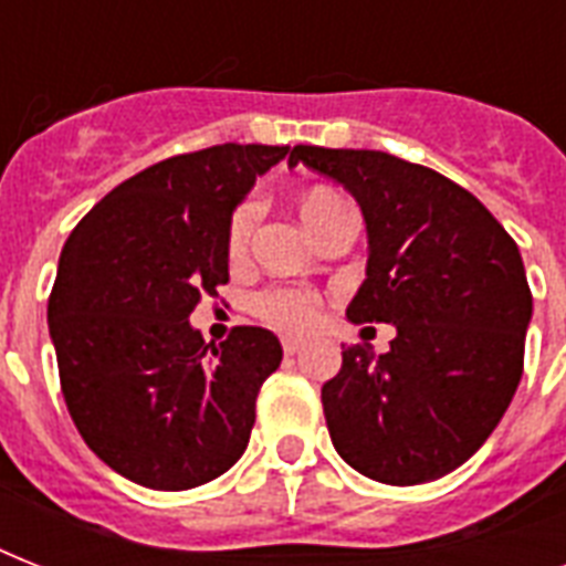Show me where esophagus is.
<instances>
[{"mask_svg": "<svg viewBox=\"0 0 566 566\" xmlns=\"http://www.w3.org/2000/svg\"><path fill=\"white\" fill-rule=\"evenodd\" d=\"M282 346H284V355H296L302 349V340H296V337H284Z\"/></svg>", "mask_w": 566, "mask_h": 566, "instance_id": "obj_1", "label": "esophagus"}]
</instances>
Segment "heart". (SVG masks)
I'll return each instance as SVG.
<instances>
[{
  "instance_id": "1",
  "label": "heart",
  "mask_w": 566,
  "mask_h": 566,
  "mask_svg": "<svg viewBox=\"0 0 566 566\" xmlns=\"http://www.w3.org/2000/svg\"><path fill=\"white\" fill-rule=\"evenodd\" d=\"M296 208H300L302 222L308 226L314 238L326 229L328 222L335 220L337 213L349 211V205H346L335 190L326 188L305 190V193L300 196ZM258 217H261V205L252 202V199L240 205L238 211H234V217H231L229 255L234 258V261H240V258L247 255L249 240L255 234ZM255 311L264 319H270V323H275L279 328H284V332H308V328H314V323H317V300L305 291H266L255 300Z\"/></svg>"
}]
</instances>
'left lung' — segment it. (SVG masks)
<instances>
[{
  "label": "left lung",
  "instance_id": "1",
  "mask_svg": "<svg viewBox=\"0 0 566 566\" xmlns=\"http://www.w3.org/2000/svg\"><path fill=\"white\" fill-rule=\"evenodd\" d=\"M287 164L361 205L367 279L346 317L396 328L385 355L344 349L323 385L337 455L376 482H434L491 438L523 376L532 291L517 243L470 190L396 155L300 144Z\"/></svg>",
  "mask_w": 566,
  "mask_h": 566
}]
</instances>
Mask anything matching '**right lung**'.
I'll return each instance as SVG.
<instances>
[{"label":"right lung","instance_id":"obj_1","mask_svg":"<svg viewBox=\"0 0 566 566\" xmlns=\"http://www.w3.org/2000/svg\"><path fill=\"white\" fill-rule=\"evenodd\" d=\"M287 153L222 144L153 164L93 205L61 249L46 319L66 408L135 484L188 491L247 452L282 344L258 326L205 344L190 311L229 282L231 213Z\"/></svg>","mask_w":566,"mask_h":566}]
</instances>
